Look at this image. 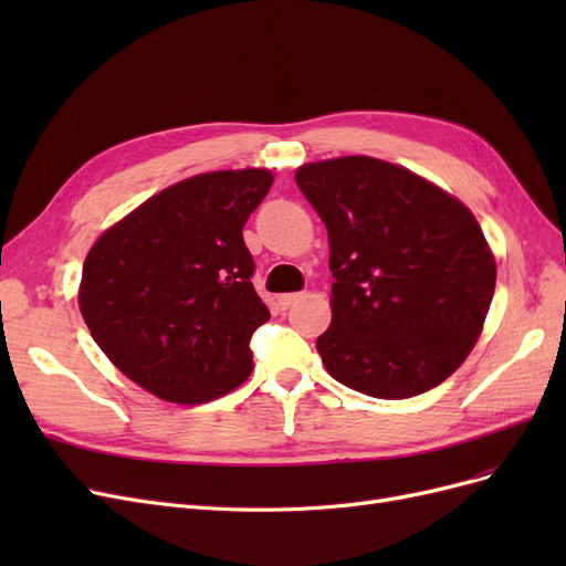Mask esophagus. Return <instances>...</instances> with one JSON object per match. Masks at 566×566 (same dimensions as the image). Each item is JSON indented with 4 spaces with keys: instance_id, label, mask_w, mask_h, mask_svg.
<instances>
[{
    "instance_id": "obj_1",
    "label": "esophagus",
    "mask_w": 566,
    "mask_h": 566,
    "mask_svg": "<svg viewBox=\"0 0 566 566\" xmlns=\"http://www.w3.org/2000/svg\"><path fill=\"white\" fill-rule=\"evenodd\" d=\"M304 295L302 293H285V295H281L279 297V304H281V310H287V306H293L295 302H300Z\"/></svg>"
}]
</instances>
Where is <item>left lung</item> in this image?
<instances>
[{
  "label": "left lung",
  "mask_w": 566,
  "mask_h": 566,
  "mask_svg": "<svg viewBox=\"0 0 566 566\" xmlns=\"http://www.w3.org/2000/svg\"><path fill=\"white\" fill-rule=\"evenodd\" d=\"M295 179L328 229L333 321L316 339L325 370L375 399L447 380L482 333L495 287L474 214L368 156L302 165Z\"/></svg>",
  "instance_id": "1"
}]
</instances>
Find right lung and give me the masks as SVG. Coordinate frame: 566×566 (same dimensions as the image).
<instances>
[{
	"instance_id": "right-lung-1",
	"label": "right lung",
	"mask_w": 566,
	"mask_h": 566,
	"mask_svg": "<svg viewBox=\"0 0 566 566\" xmlns=\"http://www.w3.org/2000/svg\"><path fill=\"white\" fill-rule=\"evenodd\" d=\"M266 169L198 175L148 198L90 250L80 312L111 361L146 391L202 403L252 370V333L269 310L252 285L248 217Z\"/></svg>"
}]
</instances>
